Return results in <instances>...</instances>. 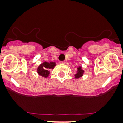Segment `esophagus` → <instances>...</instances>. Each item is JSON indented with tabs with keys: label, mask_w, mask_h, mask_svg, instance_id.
<instances>
[{
	"label": "esophagus",
	"mask_w": 123,
	"mask_h": 123,
	"mask_svg": "<svg viewBox=\"0 0 123 123\" xmlns=\"http://www.w3.org/2000/svg\"><path fill=\"white\" fill-rule=\"evenodd\" d=\"M59 63L60 64H65V61H60Z\"/></svg>",
	"instance_id": "obj_1"
}]
</instances>
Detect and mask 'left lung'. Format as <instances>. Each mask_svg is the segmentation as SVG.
<instances>
[{
  "mask_svg": "<svg viewBox=\"0 0 123 123\" xmlns=\"http://www.w3.org/2000/svg\"><path fill=\"white\" fill-rule=\"evenodd\" d=\"M78 71H77V73L75 75V78H79V77H80L82 76V74H83V70H82L81 69V67L78 68Z\"/></svg>",
  "mask_w": 123,
  "mask_h": 123,
  "instance_id": "obj_1",
  "label": "left lung"
}]
</instances>
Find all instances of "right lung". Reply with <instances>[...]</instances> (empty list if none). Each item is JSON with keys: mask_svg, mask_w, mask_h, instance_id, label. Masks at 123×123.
<instances>
[{"mask_svg": "<svg viewBox=\"0 0 123 123\" xmlns=\"http://www.w3.org/2000/svg\"><path fill=\"white\" fill-rule=\"evenodd\" d=\"M55 66V63L54 62H44L38 67L37 73L41 76L46 78L49 75V70L51 69H54Z\"/></svg>", "mask_w": 123, "mask_h": 123, "instance_id": "1", "label": "right lung"}]
</instances>
